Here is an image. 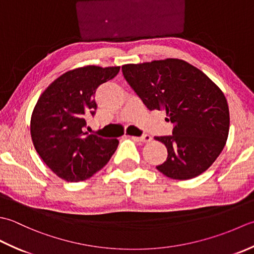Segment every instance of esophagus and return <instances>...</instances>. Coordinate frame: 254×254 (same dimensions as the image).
<instances>
[{
  "label": "esophagus",
  "mask_w": 254,
  "mask_h": 254,
  "mask_svg": "<svg viewBox=\"0 0 254 254\" xmlns=\"http://www.w3.org/2000/svg\"><path fill=\"white\" fill-rule=\"evenodd\" d=\"M131 139L136 141H140V142H149L151 140V136H149V134H143L141 137H134V136H130Z\"/></svg>",
  "instance_id": "obj_1"
}]
</instances>
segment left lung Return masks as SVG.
I'll use <instances>...</instances> for the list:
<instances>
[{
    "label": "left lung",
    "instance_id": "8db88e82",
    "mask_svg": "<svg viewBox=\"0 0 254 254\" xmlns=\"http://www.w3.org/2000/svg\"><path fill=\"white\" fill-rule=\"evenodd\" d=\"M123 74L148 110H164L172 136L156 137L168 149L157 167L165 177L190 180L208 169L229 133V107L224 93L204 72L181 59L124 64Z\"/></svg>",
    "mask_w": 254,
    "mask_h": 254
}]
</instances>
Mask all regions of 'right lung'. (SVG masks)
<instances>
[{
  "mask_svg": "<svg viewBox=\"0 0 254 254\" xmlns=\"http://www.w3.org/2000/svg\"><path fill=\"white\" fill-rule=\"evenodd\" d=\"M121 66L86 65L65 72L38 98L30 120L36 151L55 174L66 182L91 178L105 167L120 141L87 134L89 116H94V94L114 79Z\"/></svg>",
  "mask_w": 254,
  "mask_h": 254,
  "instance_id": "add662e5",
  "label": "right lung"
}]
</instances>
